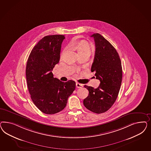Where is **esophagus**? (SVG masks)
I'll return each mask as SVG.
<instances>
[{
	"mask_svg": "<svg viewBox=\"0 0 151 151\" xmlns=\"http://www.w3.org/2000/svg\"><path fill=\"white\" fill-rule=\"evenodd\" d=\"M82 86H83V85H82V84H80L79 83H76V87H77V88H81Z\"/></svg>",
	"mask_w": 151,
	"mask_h": 151,
	"instance_id": "esophagus-1",
	"label": "esophagus"
}]
</instances>
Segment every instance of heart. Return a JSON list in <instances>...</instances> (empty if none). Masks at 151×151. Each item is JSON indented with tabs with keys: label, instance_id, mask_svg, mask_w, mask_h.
<instances>
[{
	"label": "heart",
	"instance_id": "b5f03b06",
	"mask_svg": "<svg viewBox=\"0 0 151 151\" xmlns=\"http://www.w3.org/2000/svg\"><path fill=\"white\" fill-rule=\"evenodd\" d=\"M77 46L78 47V51H87L89 52L91 51V46L87 43L80 42L78 44Z\"/></svg>",
	"mask_w": 151,
	"mask_h": 151
}]
</instances>
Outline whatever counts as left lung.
Returning a JSON list of instances; mask_svg holds the SVG:
<instances>
[{"instance_id": "left-lung-1", "label": "left lung", "mask_w": 151, "mask_h": 151, "mask_svg": "<svg viewBox=\"0 0 151 151\" xmlns=\"http://www.w3.org/2000/svg\"><path fill=\"white\" fill-rule=\"evenodd\" d=\"M91 37L96 46L91 72H95L100 84L97 88L84 86L89 94L83 102L88 110L99 114L109 110L116 100L122 82V69L119 54L110 42L99 33Z\"/></svg>"}]
</instances>
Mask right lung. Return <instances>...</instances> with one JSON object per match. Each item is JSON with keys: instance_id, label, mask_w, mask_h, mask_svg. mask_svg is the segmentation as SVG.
<instances>
[{"instance_id": "add662e5", "label": "right lung", "mask_w": 151, "mask_h": 151, "mask_svg": "<svg viewBox=\"0 0 151 151\" xmlns=\"http://www.w3.org/2000/svg\"><path fill=\"white\" fill-rule=\"evenodd\" d=\"M63 35H47L31 51L26 66L29 92L33 103L46 114H55L66 107L75 89L73 80L64 82L54 78L52 70L59 62Z\"/></svg>"}]
</instances>
